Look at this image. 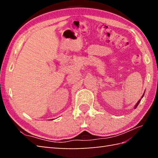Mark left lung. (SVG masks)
<instances>
[{"mask_svg": "<svg viewBox=\"0 0 158 158\" xmlns=\"http://www.w3.org/2000/svg\"><path fill=\"white\" fill-rule=\"evenodd\" d=\"M144 94H143V95L142 96V97H141V98H143V96H144ZM140 102V99L139 100V101L138 102H137V103L136 104V105L135 106V109H136V107H137V106H138L139 105V102Z\"/></svg>", "mask_w": 158, "mask_h": 158, "instance_id": "obj_1", "label": "left lung"}]
</instances>
